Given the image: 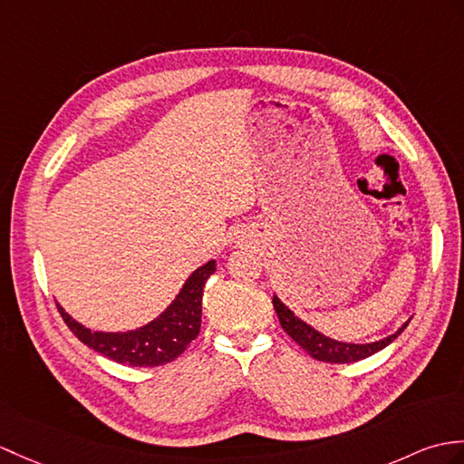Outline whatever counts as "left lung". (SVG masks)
Wrapping results in <instances>:
<instances>
[{"instance_id":"1","label":"left lung","mask_w":464,"mask_h":464,"mask_svg":"<svg viewBox=\"0 0 464 464\" xmlns=\"http://www.w3.org/2000/svg\"><path fill=\"white\" fill-rule=\"evenodd\" d=\"M273 306L276 310V316L281 320L283 330L293 338L300 348L306 350L312 358L320 360V362H328V363H352V362H360L368 355L383 350L385 346L400 336V334L407 328L409 320L405 324L397 330L392 336H387L380 342H372V343H346V342H338L326 338L324 334L316 332L312 326H308L306 322H303L300 318L295 316L293 310H288L278 296H273Z\"/></svg>"}]
</instances>
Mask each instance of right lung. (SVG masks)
<instances>
[{
	"instance_id": "obj_1",
	"label": "right lung",
	"mask_w": 464,
	"mask_h": 464,
	"mask_svg": "<svg viewBox=\"0 0 464 464\" xmlns=\"http://www.w3.org/2000/svg\"><path fill=\"white\" fill-rule=\"evenodd\" d=\"M215 273V261L199 266L179 295L161 314L150 324L130 332H91L72 320L59 304L64 324L82 343L118 363L134 368H156L164 365L198 338L201 328V298L206 281Z\"/></svg>"
}]
</instances>
